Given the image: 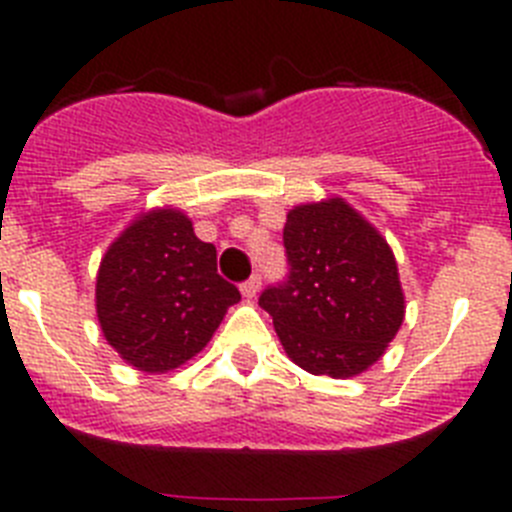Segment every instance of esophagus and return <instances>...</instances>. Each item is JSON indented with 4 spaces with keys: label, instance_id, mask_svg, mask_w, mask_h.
I'll list each match as a JSON object with an SVG mask.
<instances>
[{
    "label": "esophagus",
    "instance_id": "esophagus-1",
    "mask_svg": "<svg viewBox=\"0 0 512 512\" xmlns=\"http://www.w3.org/2000/svg\"><path fill=\"white\" fill-rule=\"evenodd\" d=\"M259 289H261V277H259V274H253L251 279H246V282L241 284L243 297H248V300H253V297L259 295Z\"/></svg>",
    "mask_w": 512,
    "mask_h": 512
}]
</instances>
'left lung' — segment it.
<instances>
[{
  "label": "left lung",
  "instance_id": "8db88e82",
  "mask_svg": "<svg viewBox=\"0 0 512 512\" xmlns=\"http://www.w3.org/2000/svg\"><path fill=\"white\" fill-rule=\"evenodd\" d=\"M289 274L259 305L284 351L310 374L346 379L382 359L405 318L397 261L377 228L341 197L289 210Z\"/></svg>",
  "mask_w": 512,
  "mask_h": 512
}]
</instances>
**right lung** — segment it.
Masks as SVG:
<instances>
[{
    "label": "right lung",
    "instance_id": "right-lung-1",
    "mask_svg": "<svg viewBox=\"0 0 512 512\" xmlns=\"http://www.w3.org/2000/svg\"><path fill=\"white\" fill-rule=\"evenodd\" d=\"M238 300V287L217 274L215 246L174 207L140 215L99 264L102 333L140 372L164 374L200 354Z\"/></svg>",
    "mask_w": 512,
    "mask_h": 512
}]
</instances>
